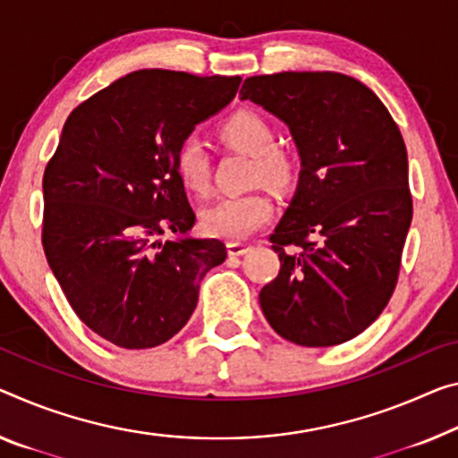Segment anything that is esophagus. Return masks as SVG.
<instances>
[{
    "label": "esophagus",
    "instance_id": "1",
    "mask_svg": "<svg viewBox=\"0 0 458 458\" xmlns=\"http://www.w3.org/2000/svg\"><path fill=\"white\" fill-rule=\"evenodd\" d=\"M250 250H251L250 243H242V242H231V243H227L229 256H233V258L243 256V253H248Z\"/></svg>",
    "mask_w": 458,
    "mask_h": 458
}]
</instances>
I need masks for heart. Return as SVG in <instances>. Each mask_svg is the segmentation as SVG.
<instances>
[{
    "label": "heart",
    "instance_id": "b5f03b06",
    "mask_svg": "<svg viewBox=\"0 0 458 458\" xmlns=\"http://www.w3.org/2000/svg\"><path fill=\"white\" fill-rule=\"evenodd\" d=\"M221 135L237 151L253 157V180L283 188L293 180V159L274 147V129L264 116L242 110L229 116ZM175 174L190 192L205 194L208 190V153L205 140L188 135L180 140L174 157ZM272 200L264 192H248L221 199L202 213V229L213 237L245 239L272 216Z\"/></svg>",
    "mask_w": 458,
    "mask_h": 458
}]
</instances>
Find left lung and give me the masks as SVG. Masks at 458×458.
<instances>
[{"label":"left lung","mask_w":458,"mask_h":458,"mask_svg":"<svg viewBox=\"0 0 458 458\" xmlns=\"http://www.w3.org/2000/svg\"><path fill=\"white\" fill-rule=\"evenodd\" d=\"M239 96L288 126L301 159L270 235L280 272L259 291L262 311L299 346L348 342L383 313L397 283L413 213L403 137L375 91L342 73L256 75Z\"/></svg>","instance_id":"8db88e82"}]
</instances>
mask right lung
Here are the masks:
<instances>
[{"label":"right lung","mask_w":458,"mask_h":458,"mask_svg":"<svg viewBox=\"0 0 458 458\" xmlns=\"http://www.w3.org/2000/svg\"><path fill=\"white\" fill-rule=\"evenodd\" d=\"M239 83L143 69L80 104L63 126L42 178V245L77 318L114 346L174 337L196 309L200 280L227 258L219 239L190 235L196 215L174 157Z\"/></svg>","instance_id":"1"}]
</instances>
